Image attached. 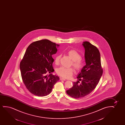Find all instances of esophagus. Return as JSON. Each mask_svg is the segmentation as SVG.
<instances>
[{"mask_svg":"<svg viewBox=\"0 0 125 125\" xmlns=\"http://www.w3.org/2000/svg\"><path fill=\"white\" fill-rule=\"evenodd\" d=\"M60 79L61 80H66V79H65V78H63V77H60Z\"/></svg>","mask_w":125,"mask_h":125,"instance_id":"34e87169","label":"esophagus"}]
</instances>
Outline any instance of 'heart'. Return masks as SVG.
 <instances>
[{
  "instance_id": "b5f03b06",
  "label": "heart",
  "mask_w": 125,
  "mask_h": 125,
  "mask_svg": "<svg viewBox=\"0 0 125 125\" xmlns=\"http://www.w3.org/2000/svg\"><path fill=\"white\" fill-rule=\"evenodd\" d=\"M67 54L70 59L72 60L71 65L77 70H81L83 65V62L81 58V55L79 53L75 50H71L67 52ZM61 55H57L55 58V63L56 64H58L59 62ZM57 73L62 77L65 78H69L73 75L74 70L71 67L66 68L61 67L57 69L56 70Z\"/></svg>"
}]
</instances>
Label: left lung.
Returning <instances> with one entry per match:
<instances>
[{"label": "left lung", "mask_w": 125, "mask_h": 125, "mask_svg": "<svg viewBox=\"0 0 125 125\" xmlns=\"http://www.w3.org/2000/svg\"><path fill=\"white\" fill-rule=\"evenodd\" d=\"M86 65L78 74V80L73 82V86L66 91L72 97H83L90 94L97 85L103 75L100 54L96 46L88 41L83 42ZM81 81L80 84L78 83Z\"/></svg>", "instance_id": "obj_1"}]
</instances>
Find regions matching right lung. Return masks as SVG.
<instances>
[{
	"label": "right lung",
	"instance_id": "right-lung-1",
	"mask_svg": "<svg viewBox=\"0 0 125 125\" xmlns=\"http://www.w3.org/2000/svg\"><path fill=\"white\" fill-rule=\"evenodd\" d=\"M59 46L48 40H41L31 43L26 49L20 63L21 74L27 89L35 96L49 95L59 80L58 76L51 73L54 71L52 55L56 53Z\"/></svg>",
	"mask_w": 125,
	"mask_h": 125
}]
</instances>
